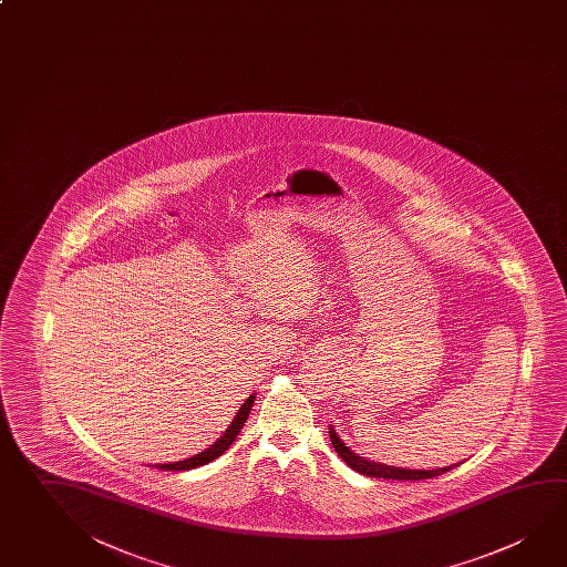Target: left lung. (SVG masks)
<instances>
[{
    "label": "left lung",
    "mask_w": 567,
    "mask_h": 567,
    "mask_svg": "<svg viewBox=\"0 0 567 567\" xmlns=\"http://www.w3.org/2000/svg\"><path fill=\"white\" fill-rule=\"evenodd\" d=\"M328 434H330V442L337 450L338 456L342 457L347 462V466L357 470L358 474L370 477H384V480H427V477L440 476L444 472H450L452 467H456L457 464L446 467H434V470H406V467L386 466V464H380V462H372L367 457L358 456L350 447L342 442V437L338 436L334 426H328Z\"/></svg>",
    "instance_id": "obj_1"
}]
</instances>
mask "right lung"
Segmentation results:
<instances>
[{
    "label": "right lung",
    "mask_w": 567,
    "mask_h": 567,
    "mask_svg": "<svg viewBox=\"0 0 567 567\" xmlns=\"http://www.w3.org/2000/svg\"><path fill=\"white\" fill-rule=\"evenodd\" d=\"M255 394H250L247 400H245V404L239 408V412H237V416L233 417V422H230L229 427L223 432V436L215 442V444H210L207 450H203L200 454H195L193 457H187V460H181V462H169V464H157L155 467H159V470H173V472H181V470H193V467L205 466V464H209L213 462L215 457H219L223 452H227L229 450L230 444L235 442V437L239 434L243 426H245V422H247V417H249L250 410H252V404H255Z\"/></svg>",
    "instance_id": "obj_1"
}]
</instances>
